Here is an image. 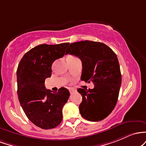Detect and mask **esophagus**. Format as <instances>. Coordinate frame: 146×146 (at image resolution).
Masks as SVG:
<instances>
[{"mask_svg":"<svg viewBox=\"0 0 146 146\" xmlns=\"http://www.w3.org/2000/svg\"><path fill=\"white\" fill-rule=\"evenodd\" d=\"M70 90V94H73V93L76 92V90L74 89V88H70V90Z\"/></svg>","mask_w":146,"mask_h":146,"instance_id":"obj_1","label":"esophagus"}]
</instances>
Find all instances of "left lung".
I'll return each instance as SVG.
<instances>
[{"label":"left lung","mask_w":146,"mask_h":146,"mask_svg":"<svg viewBox=\"0 0 146 146\" xmlns=\"http://www.w3.org/2000/svg\"><path fill=\"white\" fill-rule=\"evenodd\" d=\"M81 60L82 81L94 85L93 89L78 88L81 94L79 111L90 121H99L112 112L117 104L121 84V74L116 54L106 44L83 40L71 43L65 54Z\"/></svg>","instance_id":"obj_1"}]
</instances>
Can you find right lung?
<instances>
[{
  "mask_svg": "<svg viewBox=\"0 0 146 146\" xmlns=\"http://www.w3.org/2000/svg\"><path fill=\"white\" fill-rule=\"evenodd\" d=\"M69 42L42 44L31 49L18 66V96L25 114L35 125L52 129L62 121V108L70 96L67 88L52 92L45 86V78L52 75V65L65 55Z\"/></svg>",
  "mask_w": 146,
  "mask_h": 146,
  "instance_id": "1",
  "label": "right lung"
}]
</instances>
